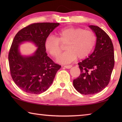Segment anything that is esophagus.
<instances>
[{
  "label": "esophagus",
  "mask_w": 122,
  "mask_h": 122,
  "mask_svg": "<svg viewBox=\"0 0 122 122\" xmlns=\"http://www.w3.org/2000/svg\"><path fill=\"white\" fill-rule=\"evenodd\" d=\"M64 67H65L66 68H67V69H70L72 67V66L71 65H66V66H64Z\"/></svg>",
  "instance_id": "34e87169"
}]
</instances>
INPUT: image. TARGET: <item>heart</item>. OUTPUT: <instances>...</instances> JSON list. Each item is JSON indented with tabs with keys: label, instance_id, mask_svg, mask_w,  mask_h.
Segmentation results:
<instances>
[{
	"label": "heart",
	"instance_id": "heart-1",
	"mask_svg": "<svg viewBox=\"0 0 122 122\" xmlns=\"http://www.w3.org/2000/svg\"><path fill=\"white\" fill-rule=\"evenodd\" d=\"M96 42V36L92 30L80 27H70L61 29L56 33V37L49 36L45 42L46 50L51 56L57 57L61 53L62 45H66V51L57 61L69 63L78 59H84L92 52Z\"/></svg>",
	"mask_w": 122,
	"mask_h": 122
}]
</instances>
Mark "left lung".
<instances>
[{
  "instance_id": "left-lung-1",
  "label": "left lung",
  "mask_w": 122,
  "mask_h": 122,
  "mask_svg": "<svg viewBox=\"0 0 122 122\" xmlns=\"http://www.w3.org/2000/svg\"><path fill=\"white\" fill-rule=\"evenodd\" d=\"M89 27L97 37L94 51L88 58L79 62L80 76L73 80L75 89L83 95L100 92L108 85L114 67L113 46L111 39L98 26Z\"/></svg>"
}]
</instances>
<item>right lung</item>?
<instances>
[{"label":"right lung","instance_id":"right-lung-1","mask_svg":"<svg viewBox=\"0 0 122 122\" xmlns=\"http://www.w3.org/2000/svg\"><path fill=\"white\" fill-rule=\"evenodd\" d=\"M59 25L54 22L32 24L20 30L14 36L9 53L10 73L14 83L24 92L40 94L52 84L61 66L47 56L45 42ZM25 41L33 42L38 47L31 56L24 57L19 52V45Z\"/></svg>","mask_w":122,"mask_h":122}]
</instances>
